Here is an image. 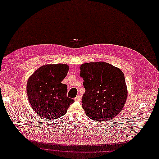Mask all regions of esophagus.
<instances>
[{
	"label": "esophagus",
	"mask_w": 159,
	"mask_h": 159,
	"mask_svg": "<svg viewBox=\"0 0 159 159\" xmlns=\"http://www.w3.org/2000/svg\"><path fill=\"white\" fill-rule=\"evenodd\" d=\"M75 102H80V101H81V96H80V95H78V96H77L75 98Z\"/></svg>",
	"instance_id": "esophagus-1"
}]
</instances>
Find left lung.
I'll return each instance as SVG.
<instances>
[{"label":"left lung","instance_id":"obj_1","mask_svg":"<svg viewBox=\"0 0 159 159\" xmlns=\"http://www.w3.org/2000/svg\"><path fill=\"white\" fill-rule=\"evenodd\" d=\"M85 93L82 107L88 117L97 122L109 120L122 110L127 96L123 72L105 62L80 66Z\"/></svg>","mask_w":159,"mask_h":159}]
</instances>
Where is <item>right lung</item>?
Wrapping results in <instances>:
<instances>
[{"instance_id": "1", "label": "right lung", "mask_w": 159, "mask_h": 159, "mask_svg": "<svg viewBox=\"0 0 159 159\" xmlns=\"http://www.w3.org/2000/svg\"><path fill=\"white\" fill-rule=\"evenodd\" d=\"M68 66L65 64L46 65L40 67L27 82L26 93L31 107L44 119L54 120L67 111L74 99L67 97L65 78Z\"/></svg>"}]
</instances>
